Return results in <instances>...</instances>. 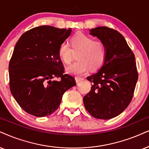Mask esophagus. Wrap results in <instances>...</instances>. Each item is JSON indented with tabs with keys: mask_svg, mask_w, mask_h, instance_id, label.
Instances as JSON below:
<instances>
[{
	"mask_svg": "<svg viewBox=\"0 0 149 149\" xmlns=\"http://www.w3.org/2000/svg\"><path fill=\"white\" fill-rule=\"evenodd\" d=\"M75 80H76V83H78V82H80V81H82V80H83V78H80V77H76V78H75Z\"/></svg>",
	"mask_w": 149,
	"mask_h": 149,
	"instance_id": "1",
	"label": "esophagus"
}]
</instances>
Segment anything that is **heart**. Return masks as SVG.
Masks as SVG:
<instances>
[{"label":"heart","mask_w":149,"mask_h":149,"mask_svg":"<svg viewBox=\"0 0 149 149\" xmlns=\"http://www.w3.org/2000/svg\"><path fill=\"white\" fill-rule=\"evenodd\" d=\"M71 48L68 44L63 42L58 49L60 58L67 65L72 62L73 53H78V61L66 68V71L69 74L82 76L87 73L90 68L95 70L103 65L107 54L104 42L93 40L84 33L78 32L71 37Z\"/></svg>","instance_id":"b5f03b06"}]
</instances>
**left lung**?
Instances as JSON below:
<instances>
[{"mask_svg":"<svg viewBox=\"0 0 149 149\" xmlns=\"http://www.w3.org/2000/svg\"><path fill=\"white\" fill-rule=\"evenodd\" d=\"M89 33L104 42L107 54L99 71L86 78L92 86L83 97L84 104L94 118L111 119L123 112L132 100L138 79L135 56L116 30L98 27Z\"/></svg>","mask_w":149,"mask_h":149,"instance_id":"1","label":"left lung"}]
</instances>
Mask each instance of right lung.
<instances>
[{
  "label": "right lung",
  "mask_w": 149,
  "mask_h": 149,
  "mask_svg": "<svg viewBox=\"0 0 149 149\" xmlns=\"http://www.w3.org/2000/svg\"><path fill=\"white\" fill-rule=\"evenodd\" d=\"M71 29L42 25L24 33L15 46L9 65V87L14 99L28 113L50 116L58 109L66 91L76 84L63 74L60 45ZM60 78L59 81L55 78Z\"/></svg>",
  "instance_id": "obj_1"
}]
</instances>
